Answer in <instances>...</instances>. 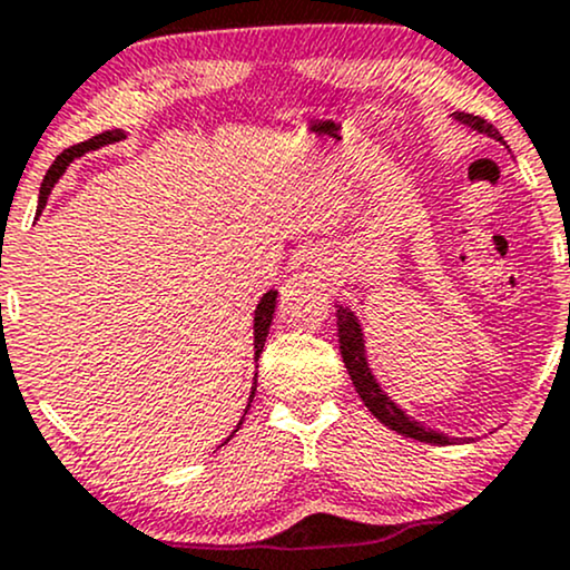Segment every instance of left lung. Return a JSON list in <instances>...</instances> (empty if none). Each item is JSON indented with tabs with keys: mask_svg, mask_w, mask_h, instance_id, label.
Returning <instances> with one entry per match:
<instances>
[{
	"mask_svg": "<svg viewBox=\"0 0 570 570\" xmlns=\"http://www.w3.org/2000/svg\"><path fill=\"white\" fill-rule=\"evenodd\" d=\"M453 117L458 122H463V126L474 128L476 134H488L490 139L503 141V136L493 126H490L485 117L469 115V112H455ZM337 337H340V353H343L345 370H348L351 381H353V385H356V394L362 396V402L367 404V410L377 417V421L385 423L389 429H394L396 434L412 436V440H417V442H434V444L458 442L455 436L440 434V431H431L426 426H421L417 421H412L410 415H404V412L399 410L389 396H385V391H381L375 375H372L367 367L362 326H358L356 316H353L348 307H343V305L337 307Z\"/></svg>",
	"mask_w": 570,
	"mask_h": 570,
	"instance_id": "obj_1",
	"label": "left lung"
}]
</instances>
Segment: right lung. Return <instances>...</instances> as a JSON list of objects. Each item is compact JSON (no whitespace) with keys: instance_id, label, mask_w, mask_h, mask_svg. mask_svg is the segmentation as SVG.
I'll use <instances>...</instances> for the list:
<instances>
[{"instance_id":"1","label":"right lung","mask_w":570,"mask_h":570,"mask_svg":"<svg viewBox=\"0 0 570 570\" xmlns=\"http://www.w3.org/2000/svg\"><path fill=\"white\" fill-rule=\"evenodd\" d=\"M120 139H126V134H122V130H104V134L94 136V139L80 141V144H75V147L63 149V153L56 158L53 166L48 168V174H45V179H42V187H39V208H45L50 189H53L56 181L61 179V174L67 171V166L71 160L80 158V155L88 153V149H98V147H104V144H112V141H120ZM273 313H276V292H267L265 297L259 299L257 311H254V356H257V358L265 348V337H267V330H271V324H273ZM252 399H254V391H252V396H248L246 410L252 407ZM244 415H246V412H244ZM240 423H244V417H240ZM240 423L235 429H240ZM233 434H235V431H233Z\"/></svg>"}]
</instances>
